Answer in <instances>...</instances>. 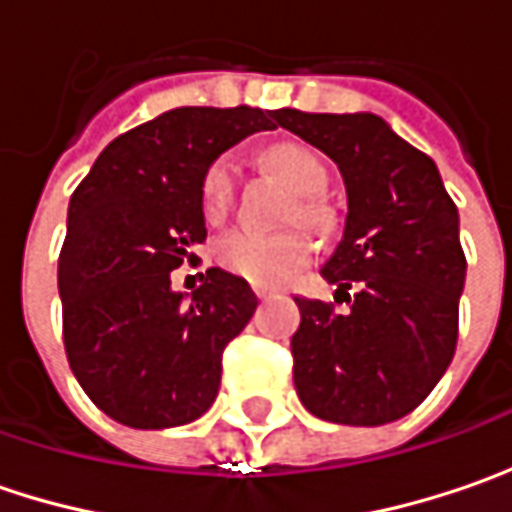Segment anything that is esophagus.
Here are the masks:
<instances>
[{"mask_svg":"<svg viewBox=\"0 0 512 512\" xmlns=\"http://www.w3.org/2000/svg\"><path fill=\"white\" fill-rule=\"evenodd\" d=\"M253 293H256L259 299H267V296H273V290H270V287H253Z\"/></svg>","mask_w":512,"mask_h":512,"instance_id":"34e87169","label":"esophagus"}]
</instances>
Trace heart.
<instances>
[{"label":"heart","instance_id":"1","mask_svg":"<svg viewBox=\"0 0 512 512\" xmlns=\"http://www.w3.org/2000/svg\"><path fill=\"white\" fill-rule=\"evenodd\" d=\"M265 165L282 182L293 187V193L302 196L299 207L290 213V222H302L310 230H327L330 227V207L319 199L327 187V170L322 159L313 150L302 145H273L265 150ZM236 199V168L230 159H216L207 168L202 179V213L207 222H225L230 207ZM216 262L227 273L247 279L250 285L273 287L290 279L307 259L313 256V242L302 230H285V233H259V230H233L222 236L216 247Z\"/></svg>","mask_w":512,"mask_h":512}]
</instances>
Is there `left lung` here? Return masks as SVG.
Instances as JSON below:
<instances>
[{
  "label": "left lung",
  "mask_w": 512,
  "mask_h": 512,
  "mask_svg": "<svg viewBox=\"0 0 512 512\" xmlns=\"http://www.w3.org/2000/svg\"><path fill=\"white\" fill-rule=\"evenodd\" d=\"M276 122L327 153L347 190L342 242L322 276L350 310L296 296V393L325 422H396L430 396L456 353L467 273L459 210L436 162L376 113L282 108Z\"/></svg>",
  "instance_id": "left-lung-1"
}]
</instances>
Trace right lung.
Segmentation results:
<instances>
[{
	"mask_svg": "<svg viewBox=\"0 0 512 512\" xmlns=\"http://www.w3.org/2000/svg\"><path fill=\"white\" fill-rule=\"evenodd\" d=\"M276 110L176 108L116 136L68 207L59 253L70 370L102 413L136 430L193 422L213 404L222 353L259 305L245 279L210 267L176 293L170 270L207 239L202 179L219 153Z\"/></svg>",
	"mask_w": 512,
	"mask_h": 512,
	"instance_id": "right-lung-1",
	"label": "right lung"
}]
</instances>
